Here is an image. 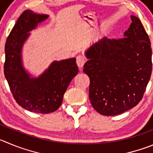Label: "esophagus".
I'll use <instances>...</instances> for the list:
<instances>
[{
	"instance_id": "obj_1",
	"label": "esophagus",
	"mask_w": 153,
	"mask_h": 153,
	"mask_svg": "<svg viewBox=\"0 0 153 153\" xmlns=\"http://www.w3.org/2000/svg\"><path fill=\"white\" fill-rule=\"evenodd\" d=\"M86 62V59H85V57L83 56H78L76 58V63L77 65H78V66L79 67V68H82V67L84 66V65H85V63Z\"/></svg>"
}]
</instances>
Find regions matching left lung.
<instances>
[{
    "label": "left lung",
    "mask_w": 153,
    "mask_h": 153,
    "mask_svg": "<svg viewBox=\"0 0 153 153\" xmlns=\"http://www.w3.org/2000/svg\"><path fill=\"white\" fill-rule=\"evenodd\" d=\"M131 18L125 38H103L85 52L90 101L102 115H119L137 105L150 79V41L139 19Z\"/></svg>",
    "instance_id": "1"
}]
</instances>
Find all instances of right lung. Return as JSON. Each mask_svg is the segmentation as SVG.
I'll list each match as a JSON object with an SVG mask.
<instances>
[{"instance_id":"obj_1","label":"right lung","mask_w":153,"mask_h":153,"mask_svg":"<svg viewBox=\"0 0 153 153\" xmlns=\"http://www.w3.org/2000/svg\"><path fill=\"white\" fill-rule=\"evenodd\" d=\"M48 18L27 10L19 17L5 44L4 75L17 103L26 110L48 114L59 109L72 78L78 74L76 59L53 62L38 78H31L22 63L21 51L30 31Z\"/></svg>"}]
</instances>
